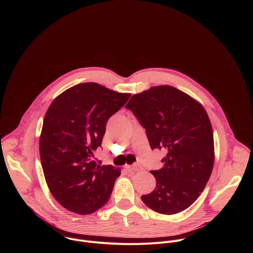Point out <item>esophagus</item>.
<instances>
[{"mask_svg": "<svg viewBox=\"0 0 253 253\" xmlns=\"http://www.w3.org/2000/svg\"><path fill=\"white\" fill-rule=\"evenodd\" d=\"M126 168L128 169V170H130V171H139V170H141V165L140 164H133L132 166H129V165H126Z\"/></svg>", "mask_w": 253, "mask_h": 253, "instance_id": "1", "label": "esophagus"}]
</instances>
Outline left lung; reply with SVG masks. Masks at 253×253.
I'll use <instances>...</instances> for the list:
<instances>
[{
    "label": "left lung",
    "mask_w": 253,
    "mask_h": 253,
    "mask_svg": "<svg viewBox=\"0 0 253 253\" xmlns=\"http://www.w3.org/2000/svg\"><path fill=\"white\" fill-rule=\"evenodd\" d=\"M125 108L146 130L151 149L166 154L163 167L150 171L155 189L142 201L162 214L185 210L205 188L214 164L213 131L203 106L174 87L157 86L132 96Z\"/></svg>",
    "instance_id": "8db88e82"
}]
</instances>
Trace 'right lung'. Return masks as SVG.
<instances>
[{
	"label": "right lung",
	"instance_id": "right-lung-1",
	"mask_svg": "<svg viewBox=\"0 0 253 253\" xmlns=\"http://www.w3.org/2000/svg\"><path fill=\"white\" fill-rule=\"evenodd\" d=\"M130 96L97 83H82L51 103L40 136V157L47 185L66 209L91 214L109 200L120 168L100 166L93 158L107 121Z\"/></svg>",
	"mask_w": 253,
	"mask_h": 253
}]
</instances>
